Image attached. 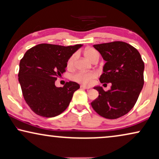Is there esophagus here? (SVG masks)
<instances>
[{"mask_svg":"<svg viewBox=\"0 0 159 159\" xmlns=\"http://www.w3.org/2000/svg\"><path fill=\"white\" fill-rule=\"evenodd\" d=\"M80 88H83V89H86V90H88V89H90V87H88V86H85V85H81V86H80Z\"/></svg>","mask_w":159,"mask_h":159,"instance_id":"esophagus-1","label":"esophagus"}]
</instances>
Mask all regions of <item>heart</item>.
I'll return each instance as SVG.
<instances>
[{"label": "heart", "instance_id": "obj_1", "mask_svg": "<svg viewBox=\"0 0 159 159\" xmlns=\"http://www.w3.org/2000/svg\"><path fill=\"white\" fill-rule=\"evenodd\" d=\"M84 55L88 61L92 62L96 58H99V54L93 48H88L84 52ZM77 59V54L75 53L70 56L67 61L66 66L68 68H72L75 65V62ZM98 77L97 73L95 72H78L72 76V80L81 83L84 85H89L92 84Z\"/></svg>", "mask_w": 159, "mask_h": 159}]
</instances>
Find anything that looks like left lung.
<instances>
[{
	"mask_svg": "<svg viewBox=\"0 0 159 159\" xmlns=\"http://www.w3.org/2000/svg\"><path fill=\"white\" fill-rule=\"evenodd\" d=\"M93 47L106 61L100 82L111 83V87L108 91L101 86L94 87L99 95L91 106L104 118H119L127 114L138 101L144 84V62L138 50L127 43L115 41Z\"/></svg>",
	"mask_w": 159,
	"mask_h": 159,
	"instance_id": "obj_1",
	"label": "left lung"
}]
</instances>
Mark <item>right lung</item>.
I'll return each instance as SVG.
<instances>
[{"mask_svg":"<svg viewBox=\"0 0 159 159\" xmlns=\"http://www.w3.org/2000/svg\"><path fill=\"white\" fill-rule=\"evenodd\" d=\"M82 46L42 43L24 55L19 63V82L26 103L36 114L54 117L68 107L80 84L70 81L57 88L55 82L65 71L70 56Z\"/></svg>","mask_w":159,"mask_h":159,"instance_id":"obj_1","label":"right lung"}]
</instances>
